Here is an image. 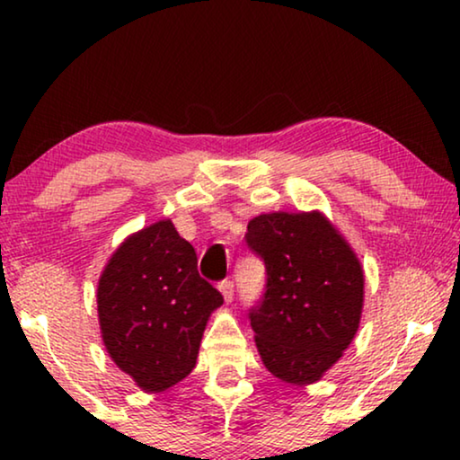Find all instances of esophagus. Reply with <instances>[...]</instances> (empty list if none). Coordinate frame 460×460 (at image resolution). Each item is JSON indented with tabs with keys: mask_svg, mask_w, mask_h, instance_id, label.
<instances>
[{
	"mask_svg": "<svg viewBox=\"0 0 460 460\" xmlns=\"http://www.w3.org/2000/svg\"><path fill=\"white\" fill-rule=\"evenodd\" d=\"M217 288H219V293L224 295L226 301H232V297H234V285H232V280H222L217 285Z\"/></svg>",
	"mask_w": 460,
	"mask_h": 460,
	"instance_id": "34e87169",
	"label": "esophagus"
}]
</instances>
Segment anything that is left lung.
<instances>
[{"instance_id":"obj_1","label":"left lung","mask_w":460,"mask_h":460,"mask_svg":"<svg viewBox=\"0 0 460 460\" xmlns=\"http://www.w3.org/2000/svg\"><path fill=\"white\" fill-rule=\"evenodd\" d=\"M244 238L268 274L261 304L249 314L263 367L291 385L320 381L360 326V260L320 211L261 213Z\"/></svg>"}]
</instances>
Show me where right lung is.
Segmentation results:
<instances>
[{
  "mask_svg": "<svg viewBox=\"0 0 460 460\" xmlns=\"http://www.w3.org/2000/svg\"><path fill=\"white\" fill-rule=\"evenodd\" d=\"M98 320L112 362L146 394L192 373L207 320L224 304L199 276L197 253L172 219L119 244L98 280Z\"/></svg>",
  "mask_w": 460,
  "mask_h": 460,
  "instance_id": "obj_1",
  "label": "right lung"
}]
</instances>
